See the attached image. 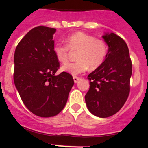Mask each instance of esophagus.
<instances>
[{"mask_svg":"<svg viewBox=\"0 0 148 148\" xmlns=\"http://www.w3.org/2000/svg\"><path fill=\"white\" fill-rule=\"evenodd\" d=\"M73 79H74V82H75V83H77V82L79 80V77H75V76H74V77H73Z\"/></svg>","mask_w":148,"mask_h":148,"instance_id":"esophagus-1","label":"esophagus"}]
</instances>
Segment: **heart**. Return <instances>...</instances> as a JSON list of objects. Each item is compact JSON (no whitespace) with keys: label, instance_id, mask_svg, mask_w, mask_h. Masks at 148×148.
<instances>
[{"label":"heart","instance_id":"obj_1","mask_svg":"<svg viewBox=\"0 0 148 148\" xmlns=\"http://www.w3.org/2000/svg\"><path fill=\"white\" fill-rule=\"evenodd\" d=\"M67 46L56 45L53 49L54 56L62 64L69 62V49L77 51L76 62L62 66V71L71 75H77L88 69H95L100 66L107 54V45L103 40H97L94 36L82 32L74 33L66 39Z\"/></svg>","mask_w":148,"mask_h":148}]
</instances>
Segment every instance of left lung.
<instances>
[{
    "instance_id": "1",
    "label": "left lung",
    "mask_w": 148,
    "mask_h": 148,
    "mask_svg": "<svg viewBox=\"0 0 148 148\" xmlns=\"http://www.w3.org/2000/svg\"><path fill=\"white\" fill-rule=\"evenodd\" d=\"M102 38L108 45V52L102 65L88 76L90 88L85 100L93 115L106 118L116 114L127 100L132 63L122 38L113 32H106Z\"/></svg>"
}]
</instances>
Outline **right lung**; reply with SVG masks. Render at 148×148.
Returning <instances> with one entry per match:
<instances>
[{
  "instance_id": "1",
  "label": "right lung",
  "mask_w": 148,
  "mask_h": 148,
  "mask_svg": "<svg viewBox=\"0 0 148 148\" xmlns=\"http://www.w3.org/2000/svg\"><path fill=\"white\" fill-rule=\"evenodd\" d=\"M56 29L38 26L17 46L14 55V82L23 102L40 117L58 115L64 108L74 82L67 72L55 75L60 67L53 49Z\"/></svg>"
}]
</instances>
